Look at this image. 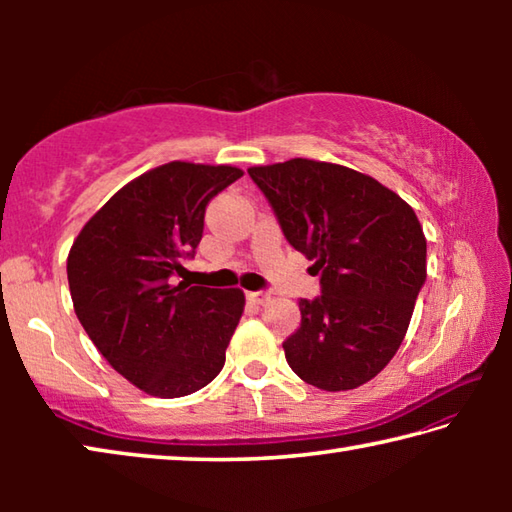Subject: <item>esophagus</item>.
<instances>
[{
  "mask_svg": "<svg viewBox=\"0 0 512 512\" xmlns=\"http://www.w3.org/2000/svg\"><path fill=\"white\" fill-rule=\"evenodd\" d=\"M248 300L253 302V305H262V307H264L266 302L271 300V296H268L266 291H250V293H248Z\"/></svg>",
  "mask_w": 512,
  "mask_h": 512,
  "instance_id": "esophagus-1",
  "label": "esophagus"
}]
</instances>
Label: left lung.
<instances>
[{
	"instance_id": "left-lung-1",
	"label": "left lung",
	"mask_w": 512,
	"mask_h": 512,
	"mask_svg": "<svg viewBox=\"0 0 512 512\" xmlns=\"http://www.w3.org/2000/svg\"><path fill=\"white\" fill-rule=\"evenodd\" d=\"M289 244L314 259L320 296L300 300L282 343L296 375L320 391L366 384L395 357L427 280V239L393 189L341 164L293 158L250 167Z\"/></svg>"
}]
</instances>
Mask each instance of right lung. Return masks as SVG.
<instances>
[{
  "mask_svg": "<svg viewBox=\"0 0 512 512\" xmlns=\"http://www.w3.org/2000/svg\"><path fill=\"white\" fill-rule=\"evenodd\" d=\"M244 176L230 164L167 162L131 180L83 225L67 255L74 311L121 377L153 397H185L219 375L244 291L183 275L205 207Z\"/></svg>",
  "mask_w": 512,
  "mask_h": 512,
  "instance_id": "1",
  "label": "right lung"
}]
</instances>
